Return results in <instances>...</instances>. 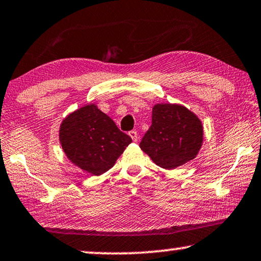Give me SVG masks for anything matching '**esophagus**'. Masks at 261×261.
I'll return each mask as SVG.
<instances>
[{"label": "esophagus", "mask_w": 261, "mask_h": 261, "mask_svg": "<svg viewBox=\"0 0 261 261\" xmlns=\"http://www.w3.org/2000/svg\"><path fill=\"white\" fill-rule=\"evenodd\" d=\"M128 136L131 137V140H133L134 142L138 141V135H137L136 131H130V133H128Z\"/></svg>", "instance_id": "1"}]
</instances>
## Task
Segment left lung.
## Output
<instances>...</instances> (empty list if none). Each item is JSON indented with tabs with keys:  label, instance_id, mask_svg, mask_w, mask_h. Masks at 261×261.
<instances>
[{
	"label": "left lung",
	"instance_id": "8db88e82",
	"mask_svg": "<svg viewBox=\"0 0 261 261\" xmlns=\"http://www.w3.org/2000/svg\"><path fill=\"white\" fill-rule=\"evenodd\" d=\"M203 141V123L196 113L179 103H156L140 148L161 168L175 169L197 158Z\"/></svg>",
	"mask_w": 261,
	"mask_h": 261
}]
</instances>
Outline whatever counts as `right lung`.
<instances>
[{"label": "right lung", "mask_w": 261, "mask_h": 261, "mask_svg": "<svg viewBox=\"0 0 261 261\" xmlns=\"http://www.w3.org/2000/svg\"><path fill=\"white\" fill-rule=\"evenodd\" d=\"M61 147L72 165L92 175L112 168L133 142L96 103L72 111L60 125Z\"/></svg>", "instance_id": "right-lung-1"}]
</instances>
